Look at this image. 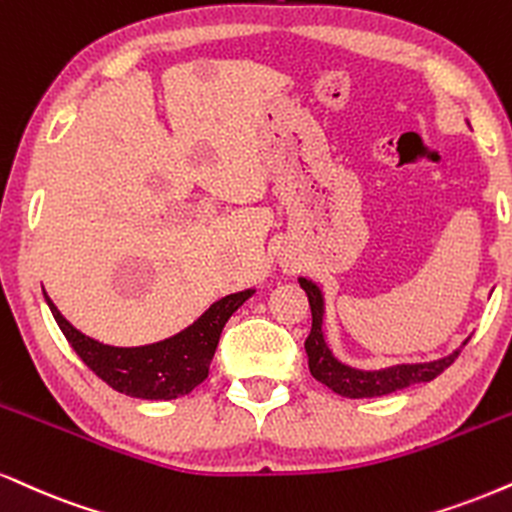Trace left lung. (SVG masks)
I'll use <instances>...</instances> for the list:
<instances>
[{"label": "left lung", "mask_w": 512, "mask_h": 512, "mask_svg": "<svg viewBox=\"0 0 512 512\" xmlns=\"http://www.w3.org/2000/svg\"><path fill=\"white\" fill-rule=\"evenodd\" d=\"M300 286L307 293L312 310V329L310 336L305 338L307 350V365H310L312 377L329 386L331 391L341 393L346 398H377L386 393L400 391L410 384H422V381H432L434 377L446 369L458 357L460 350L453 355L443 357V360L427 362V365H398L391 369H379V372H362L348 365H341L331 350L326 348L322 334V293L312 281L300 279ZM467 343V341H465Z\"/></svg>", "instance_id": "8db88e82"}]
</instances>
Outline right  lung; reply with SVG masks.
<instances>
[{"label":"right lung","mask_w":512,"mask_h":512,"mask_svg":"<svg viewBox=\"0 0 512 512\" xmlns=\"http://www.w3.org/2000/svg\"><path fill=\"white\" fill-rule=\"evenodd\" d=\"M252 295L233 293L214 303L193 326L155 346L112 348L83 336L61 317L47 298L61 334L71 343L80 360L114 391L145 400H171L186 396L209 377V362L219 346V336L229 317Z\"/></svg>","instance_id":"add662e5"}]
</instances>
